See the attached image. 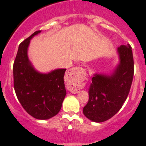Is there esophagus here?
<instances>
[{"mask_svg": "<svg viewBox=\"0 0 146 146\" xmlns=\"http://www.w3.org/2000/svg\"><path fill=\"white\" fill-rule=\"evenodd\" d=\"M68 74L70 76L72 79V87L69 88V91L72 94H77L78 93V88L79 86H82L83 80L86 77V71L82 67H75L73 69H71L68 71Z\"/></svg>", "mask_w": 146, "mask_h": 146, "instance_id": "obj_1", "label": "esophagus"}]
</instances>
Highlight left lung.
Instances as JSON below:
<instances>
[{"instance_id": "1", "label": "left lung", "mask_w": 146, "mask_h": 146, "mask_svg": "<svg viewBox=\"0 0 146 146\" xmlns=\"http://www.w3.org/2000/svg\"><path fill=\"white\" fill-rule=\"evenodd\" d=\"M120 64L111 76L95 74L88 89L83 113L94 122H104L120 110L126 101L134 77V58L130 44L118 48Z\"/></svg>"}]
</instances>
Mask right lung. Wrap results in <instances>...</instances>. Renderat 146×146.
Segmentation results:
<instances>
[{"label":"right lung","instance_id":"add662e5","mask_svg":"<svg viewBox=\"0 0 146 146\" xmlns=\"http://www.w3.org/2000/svg\"><path fill=\"white\" fill-rule=\"evenodd\" d=\"M40 32H34L19 45L13 75L15 93L23 108L33 118L46 120L57 115L61 108L66 94L64 80L66 69L40 74L33 69L27 50L31 38Z\"/></svg>","mask_w":146,"mask_h":146}]
</instances>
